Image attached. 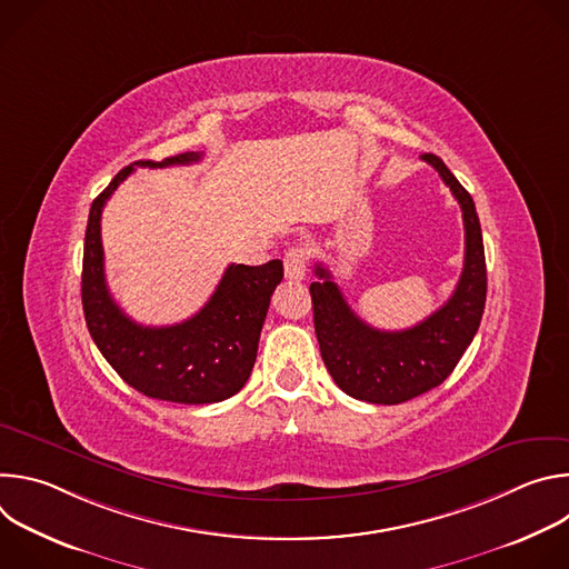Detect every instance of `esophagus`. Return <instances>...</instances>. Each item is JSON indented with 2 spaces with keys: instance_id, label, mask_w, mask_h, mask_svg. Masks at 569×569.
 Segmentation results:
<instances>
[{
  "instance_id": "1",
  "label": "esophagus",
  "mask_w": 569,
  "mask_h": 569,
  "mask_svg": "<svg viewBox=\"0 0 569 569\" xmlns=\"http://www.w3.org/2000/svg\"><path fill=\"white\" fill-rule=\"evenodd\" d=\"M306 263H308V250L303 246H292L283 257L286 277L290 281H301L306 277Z\"/></svg>"
}]
</instances>
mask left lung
<instances>
[{"label":"left lung","instance_id":"1","mask_svg":"<svg viewBox=\"0 0 569 569\" xmlns=\"http://www.w3.org/2000/svg\"><path fill=\"white\" fill-rule=\"evenodd\" d=\"M421 159L439 171L463 216L466 254L452 297L412 329L378 331L349 308L321 263L315 266L317 281L310 283L323 365L345 393L376 405H398L441 385L470 347L486 303V259L475 202L437 154L426 152Z\"/></svg>","mask_w":569,"mask_h":569}]
</instances>
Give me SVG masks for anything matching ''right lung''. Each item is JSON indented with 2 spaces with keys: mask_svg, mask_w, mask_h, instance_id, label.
Masks as SVG:
<instances>
[{
  "mask_svg": "<svg viewBox=\"0 0 569 569\" xmlns=\"http://www.w3.org/2000/svg\"><path fill=\"white\" fill-rule=\"evenodd\" d=\"M200 157L202 152H182L164 161H134L114 176L90 209L80 281L90 336L112 369L148 398L184 405L220 402L248 382L270 297L283 279V263L279 259L263 266L231 263L193 317L173 327H141L108 290L101 213L134 167L164 169L193 164Z\"/></svg>",
  "mask_w": 569,
  "mask_h": 569,
  "instance_id": "1",
  "label": "right lung"
}]
</instances>
